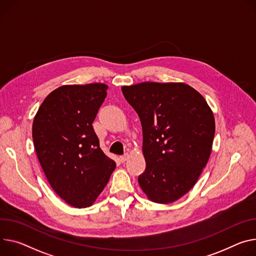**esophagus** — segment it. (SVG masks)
Instances as JSON below:
<instances>
[{
    "label": "esophagus",
    "mask_w": 256,
    "mask_h": 256,
    "mask_svg": "<svg viewBox=\"0 0 256 256\" xmlns=\"http://www.w3.org/2000/svg\"><path fill=\"white\" fill-rule=\"evenodd\" d=\"M128 158V153H126V154H124V155H122V156L120 157V159L122 162H124Z\"/></svg>",
    "instance_id": "esophagus-1"
}]
</instances>
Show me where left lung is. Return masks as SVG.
<instances>
[{
  "label": "left lung",
  "instance_id": "obj_1",
  "mask_svg": "<svg viewBox=\"0 0 256 256\" xmlns=\"http://www.w3.org/2000/svg\"><path fill=\"white\" fill-rule=\"evenodd\" d=\"M122 90L142 124L146 168L138 182L152 201L172 203L191 190L210 156L212 111L186 84L147 82Z\"/></svg>",
  "mask_w": 256,
  "mask_h": 256
}]
</instances>
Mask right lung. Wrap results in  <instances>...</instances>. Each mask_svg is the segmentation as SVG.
Wrapping results in <instances>:
<instances>
[{"label":"right lung","instance_id":"add662e5","mask_svg":"<svg viewBox=\"0 0 256 256\" xmlns=\"http://www.w3.org/2000/svg\"><path fill=\"white\" fill-rule=\"evenodd\" d=\"M107 88L104 84L62 86L44 100L34 120V145L46 178L76 208L92 204L116 166L92 124Z\"/></svg>","mask_w":256,"mask_h":256}]
</instances>
